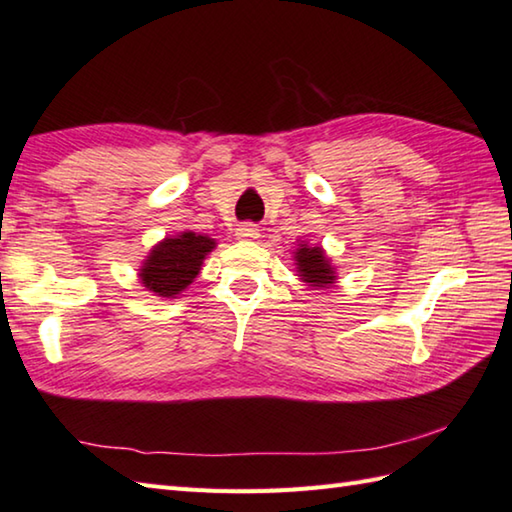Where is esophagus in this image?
Here are the masks:
<instances>
[{"label":"esophagus","mask_w":512,"mask_h":512,"mask_svg":"<svg viewBox=\"0 0 512 512\" xmlns=\"http://www.w3.org/2000/svg\"><path fill=\"white\" fill-rule=\"evenodd\" d=\"M237 239H242V242H255V239H259V228L253 226V224H242L235 231Z\"/></svg>","instance_id":"obj_1"}]
</instances>
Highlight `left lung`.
<instances>
[{"label": "left lung", "mask_w": 512, "mask_h": 512, "mask_svg": "<svg viewBox=\"0 0 512 512\" xmlns=\"http://www.w3.org/2000/svg\"><path fill=\"white\" fill-rule=\"evenodd\" d=\"M292 259H295L299 279L308 288H330L339 279L336 277V266L332 264V257H328V253L319 244H308L297 239V248L292 250Z\"/></svg>", "instance_id": "left-lung-1"}]
</instances>
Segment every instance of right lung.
Instances as JSON below:
<instances>
[{"label": "right lung", "instance_id": "obj_1", "mask_svg": "<svg viewBox=\"0 0 512 512\" xmlns=\"http://www.w3.org/2000/svg\"><path fill=\"white\" fill-rule=\"evenodd\" d=\"M217 246L209 235L182 231L167 235L149 250L138 268V279L156 297L176 299L200 275L204 259Z\"/></svg>", "mask_w": 512, "mask_h": 512}]
</instances>
